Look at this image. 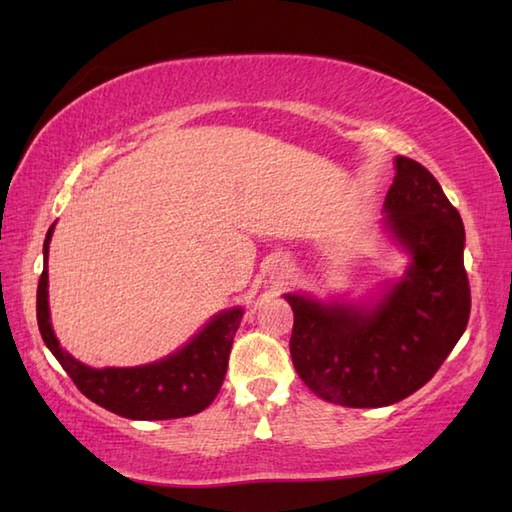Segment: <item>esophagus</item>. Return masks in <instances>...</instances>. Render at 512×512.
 <instances>
[{
	"label": "esophagus",
	"mask_w": 512,
	"mask_h": 512,
	"mask_svg": "<svg viewBox=\"0 0 512 512\" xmlns=\"http://www.w3.org/2000/svg\"><path fill=\"white\" fill-rule=\"evenodd\" d=\"M292 268L286 259H273L264 270V281L270 284V288H281L290 279Z\"/></svg>",
	"instance_id": "obj_1"
}]
</instances>
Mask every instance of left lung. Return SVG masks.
Masks as SVG:
<instances>
[{
  "instance_id": "1",
  "label": "left lung",
  "mask_w": 512,
  "mask_h": 512,
  "mask_svg": "<svg viewBox=\"0 0 512 512\" xmlns=\"http://www.w3.org/2000/svg\"><path fill=\"white\" fill-rule=\"evenodd\" d=\"M385 226L411 255L374 306L286 295L295 312L290 356L312 394L343 407H387L427 385L471 314L464 224L440 182L398 156Z\"/></svg>"
}]
</instances>
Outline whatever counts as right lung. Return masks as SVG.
<instances>
[{"label":"right lung","mask_w":512,"mask_h":512,"mask_svg":"<svg viewBox=\"0 0 512 512\" xmlns=\"http://www.w3.org/2000/svg\"><path fill=\"white\" fill-rule=\"evenodd\" d=\"M54 224L43 242V273L37 286V323L43 343L72 383L103 409L129 420H171L200 413L220 391L228 354L242 321V308H231L204 325L200 334L171 356L140 367L94 369L63 350L50 325L48 308V248Z\"/></svg>","instance_id":"obj_1"}]
</instances>
